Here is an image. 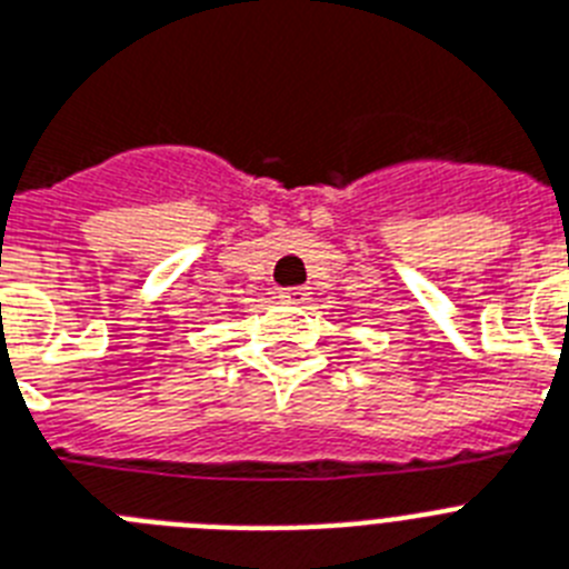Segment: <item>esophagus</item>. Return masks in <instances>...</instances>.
<instances>
[{"label":"esophagus","instance_id":"esophagus-1","mask_svg":"<svg viewBox=\"0 0 569 569\" xmlns=\"http://www.w3.org/2000/svg\"><path fill=\"white\" fill-rule=\"evenodd\" d=\"M280 300H286V303H307L309 289L307 286H289V289H280Z\"/></svg>","mask_w":569,"mask_h":569}]
</instances>
